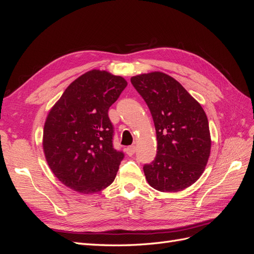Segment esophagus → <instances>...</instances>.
I'll return each instance as SVG.
<instances>
[{"mask_svg": "<svg viewBox=\"0 0 254 254\" xmlns=\"http://www.w3.org/2000/svg\"><path fill=\"white\" fill-rule=\"evenodd\" d=\"M125 151H126V153L128 156H133L134 155V152H135V147L134 146H128V147L125 149Z\"/></svg>", "mask_w": 254, "mask_h": 254, "instance_id": "obj_1", "label": "esophagus"}]
</instances>
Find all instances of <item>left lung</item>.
Returning a JSON list of instances; mask_svg holds the SVG:
<instances>
[{"label": "left lung", "mask_w": 254, "mask_h": 254, "mask_svg": "<svg viewBox=\"0 0 254 254\" xmlns=\"http://www.w3.org/2000/svg\"><path fill=\"white\" fill-rule=\"evenodd\" d=\"M130 80L147 104L157 133L156 159L143 167L146 180L164 193L183 190L200 178L210 158L206 114L180 82L163 72Z\"/></svg>", "instance_id": "obj_1"}]
</instances>
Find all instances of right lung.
I'll return each mask as SVG.
<instances>
[{
    "mask_svg": "<svg viewBox=\"0 0 254 254\" xmlns=\"http://www.w3.org/2000/svg\"><path fill=\"white\" fill-rule=\"evenodd\" d=\"M126 86L122 76L94 68L71 82L51 108L43 152L53 174L68 189L95 194L114 181L124 155L112 146L108 110Z\"/></svg>",
    "mask_w": 254,
    "mask_h": 254,
    "instance_id": "obj_1",
    "label": "right lung"
}]
</instances>
